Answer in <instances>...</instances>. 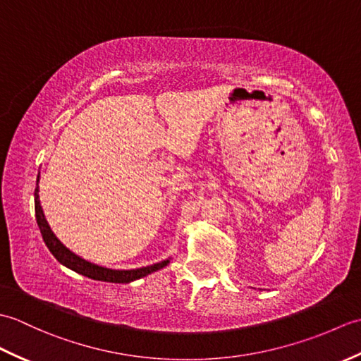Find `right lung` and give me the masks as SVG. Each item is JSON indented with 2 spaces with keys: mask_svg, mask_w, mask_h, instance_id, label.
<instances>
[{
  "mask_svg": "<svg viewBox=\"0 0 361 361\" xmlns=\"http://www.w3.org/2000/svg\"><path fill=\"white\" fill-rule=\"evenodd\" d=\"M38 178L40 175L37 176V188H35V219H37V225L40 228V233L43 235V240L46 243V247L49 248V251L54 255L60 264H63L65 267L71 268L75 273H80L87 278L96 279V281H104V282H116V283H127L132 282L135 279L144 278L153 271L159 270L169 264V259L163 260V262L153 264L149 267H142V268H136V270H111V268H105V267H99L96 264H91L88 260L79 257L78 255H74L73 251L68 250L65 245L60 242L54 233L51 231V228L48 225V221L44 219L43 209L40 206V200H38Z\"/></svg>",
  "mask_w": 361,
  "mask_h": 361,
  "instance_id": "obj_1",
  "label": "right lung"
}]
</instances>
